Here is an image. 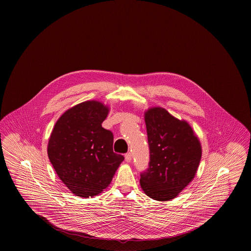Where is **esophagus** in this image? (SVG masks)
<instances>
[{"mask_svg": "<svg viewBox=\"0 0 251 251\" xmlns=\"http://www.w3.org/2000/svg\"><path fill=\"white\" fill-rule=\"evenodd\" d=\"M125 160H126V162H128V163H130L131 161V152H127L126 154H125Z\"/></svg>", "mask_w": 251, "mask_h": 251, "instance_id": "obj_1", "label": "esophagus"}]
</instances>
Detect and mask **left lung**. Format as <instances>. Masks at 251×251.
<instances>
[{
	"label": "left lung",
	"instance_id": "8db88e82",
	"mask_svg": "<svg viewBox=\"0 0 251 251\" xmlns=\"http://www.w3.org/2000/svg\"><path fill=\"white\" fill-rule=\"evenodd\" d=\"M150 148L149 167L140 173L144 192L155 201L178 196L196 175L201 147L190 125L155 107L145 114Z\"/></svg>",
	"mask_w": 251,
	"mask_h": 251
}]
</instances>
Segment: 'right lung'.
I'll use <instances>...</instances> for the list:
<instances>
[{
	"label": "right lung",
	"instance_id": "obj_1",
	"mask_svg": "<svg viewBox=\"0 0 251 251\" xmlns=\"http://www.w3.org/2000/svg\"><path fill=\"white\" fill-rule=\"evenodd\" d=\"M108 108L84 101L66 111L54 125L48 145V156L60 179L78 197L101 193L124 156L113 151V132L101 126Z\"/></svg>",
	"mask_w": 251,
	"mask_h": 251
}]
</instances>
